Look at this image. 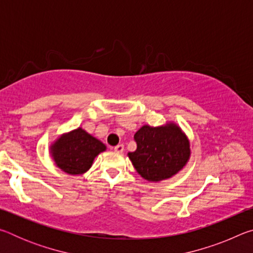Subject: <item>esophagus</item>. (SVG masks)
Returning <instances> with one entry per match:
<instances>
[{"label":"esophagus","mask_w":253,"mask_h":253,"mask_svg":"<svg viewBox=\"0 0 253 253\" xmlns=\"http://www.w3.org/2000/svg\"><path fill=\"white\" fill-rule=\"evenodd\" d=\"M115 151L118 152V153H123L124 152V145L123 144H119L117 146H115Z\"/></svg>","instance_id":"1"}]
</instances>
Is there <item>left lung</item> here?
<instances>
[{
    "label": "left lung",
    "instance_id": "8db88e82",
    "mask_svg": "<svg viewBox=\"0 0 253 253\" xmlns=\"http://www.w3.org/2000/svg\"><path fill=\"white\" fill-rule=\"evenodd\" d=\"M137 148L128 157L142 177L158 182L183 169L190 157V143L176 125L143 126L134 135Z\"/></svg>",
    "mask_w": 253,
    "mask_h": 253
}]
</instances>
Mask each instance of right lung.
Returning <instances> with one entry per match:
<instances>
[{
  "instance_id": "obj_1",
  "label": "right lung",
  "mask_w": 253,
  "mask_h": 253,
  "mask_svg": "<svg viewBox=\"0 0 253 253\" xmlns=\"http://www.w3.org/2000/svg\"><path fill=\"white\" fill-rule=\"evenodd\" d=\"M105 149L106 146L100 140L78 128L53 144L52 155L55 164L63 172L77 175L88 170L93 158Z\"/></svg>"
}]
</instances>
